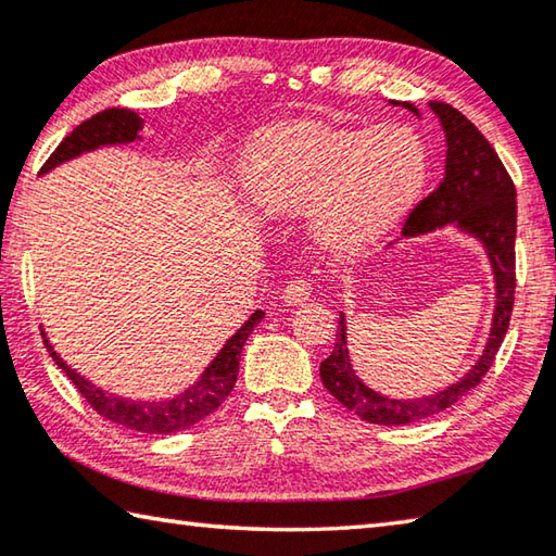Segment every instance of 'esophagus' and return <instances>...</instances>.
Listing matches in <instances>:
<instances>
[{
	"label": "esophagus",
	"instance_id": "1",
	"mask_svg": "<svg viewBox=\"0 0 556 556\" xmlns=\"http://www.w3.org/2000/svg\"><path fill=\"white\" fill-rule=\"evenodd\" d=\"M311 296V281L306 277H294L287 281L285 291H281V299L287 301V304H301V301H306Z\"/></svg>",
	"mask_w": 556,
	"mask_h": 556
}]
</instances>
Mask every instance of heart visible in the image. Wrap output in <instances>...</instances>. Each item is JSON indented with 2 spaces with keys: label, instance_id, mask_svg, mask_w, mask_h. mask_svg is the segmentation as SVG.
<instances>
[{
  "label": "heart",
  "instance_id": "1",
  "mask_svg": "<svg viewBox=\"0 0 556 556\" xmlns=\"http://www.w3.org/2000/svg\"><path fill=\"white\" fill-rule=\"evenodd\" d=\"M428 148L410 126L279 128L245 167V197L265 214L313 208L323 243L357 245L379 233L418 197Z\"/></svg>",
  "mask_w": 556,
  "mask_h": 556
}]
</instances>
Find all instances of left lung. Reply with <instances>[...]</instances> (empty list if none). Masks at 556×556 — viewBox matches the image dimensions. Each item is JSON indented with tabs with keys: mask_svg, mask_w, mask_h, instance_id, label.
<instances>
[{
	"mask_svg": "<svg viewBox=\"0 0 556 556\" xmlns=\"http://www.w3.org/2000/svg\"><path fill=\"white\" fill-rule=\"evenodd\" d=\"M403 106L418 114L413 104L403 102ZM430 106L440 116L447 138L445 179L410 211L401 236H422L454 224L464 233L479 238L489 252L493 277H496V311H493L486 350L477 365L445 391L413 401L381 396L355 377L348 355L345 316H340L336 348L328 359L320 362L323 387L348 410L357 413L362 420L375 422V426H408V422L435 416V413L454 406L462 396H467L486 377L496 359V352L508 332L513 301H516V185L496 150L462 111L445 102H430Z\"/></svg>",
	"mask_w": 556,
	"mask_h": 556,
	"instance_id": "1",
	"label": "left lung"
}]
</instances>
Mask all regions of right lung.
Segmentation results:
<instances>
[{
  "label": "right lung",
  "instance_id": "obj_1",
  "mask_svg": "<svg viewBox=\"0 0 556 556\" xmlns=\"http://www.w3.org/2000/svg\"><path fill=\"white\" fill-rule=\"evenodd\" d=\"M143 121L130 109H104L79 124L73 134L60 140V146L53 150V155L46 160V165L40 167V173H48L55 165L65 163L70 157H77L79 153L94 150L99 146H114V143H130L136 140ZM265 313L255 311L245 320V326L240 328L233 338H230L224 350L218 352V357L211 362L204 375L189 387L185 393H179L177 399L169 401H128L118 399L114 393H106L104 389L94 387L87 379L77 375L75 369H70L63 359L58 357V352L46 342L50 357L55 359V365L65 371L70 381L75 383V389L83 393L85 401L92 406L99 416H104L111 422L126 426L130 430L148 432V435H169V432L187 430L197 426L199 420L211 416L220 403L228 399V393L233 391L240 367V352L252 328L257 326Z\"/></svg>",
  "mask_w": 556,
  "mask_h": 556
}]
</instances>
